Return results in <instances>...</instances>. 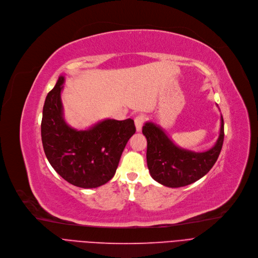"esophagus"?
Returning a JSON list of instances; mask_svg holds the SVG:
<instances>
[{
	"label": "esophagus",
	"mask_w": 258,
	"mask_h": 258,
	"mask_svg": "<svg viewBox=\"0 0 258 258\" xmlns=\"http://www.w3.org/2000/svg\"><path fill=\"white\" fill-rule=\"evenodd\" d=\"M146 121V116L143 114L138 115L136 118H134V122H136V127H137V131H141L144 124Z\"/></svg>",
	"instance_id": "1"
}]
</instances>
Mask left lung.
<instances>
[{
    "instance_id": "8db88e82",
    "label": "left lung",
    "mask_w": 258,
    "mask_h": 258,
    "mask_svg": "<svg viewBox=\"0 0 258 258\" xmlns=\"http://www.w3.org/2000/svg\"><path fill=\"white\" fill-rule=\"evenodd\" d=\"M143 134L147 139V165L151 176L164 186L178 188L199 180L216 163L224 144V118L217 143L202 153L178 148L152 122L143 127Z\"/></svg>"
}]
</instances>
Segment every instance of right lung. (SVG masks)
I'll return each mask as SVG.
<instances>
[{
    "label": "right lung",
    "instance_id": "1",
    "mask_svg": "<svg viewBox=\"0 0 258 258\" xmlns=\"http://www.w3.org/2000/svg\"><path fill=\"white\" fill-rule=\"evenodd\" d=\"M59 77L49 91L43 108L42 143L46 157L56 172L71 185L96 188L111 179L129 139L136 133L131 118L106 119L89 130L77 131L63 118Z\"/></svg>",
    "mask_w": 258,
    "mask_h": 258
}]
</instances>
